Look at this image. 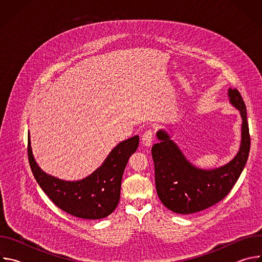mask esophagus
<instances>
[{"label":"esophagus","mask_w":262,"mask_h":262,"mask_svg":"<svg viewBox=\"0 0 262 262\" xmlns=\"http://www.w3.org/2000/svg\"><path fill=\"white\" fill-rule=\"evenodd\" d=\"M154 140V132L151 129L146 130L142 136V144L144 147H150Z\"/></svg>","instance_id":"1"}]
</instances>
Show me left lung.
Listing matches in <instances>:
<instances>
[{
	"label": "left lung",
	"mask_w": 262,
	"mask_h": 262,
	"mask_svg": "<svg viewBox=\"0 0 262 262\" xmlns=\"http://www.w3.org/2000/svg\"><path fill=\"white\" fill-rule=\"evenodd\" d=\"M228 96L243 119L239 150L228 164L211 170L197 168L186 160L166 130L157 133L160 142L151 149L157 193L162 203L176 213L198 212L220 202L231 191L246 166L251 145L246 104L237 89L230 88Z\"/></svg>",
	"instance_id": "8db88e82"
}]
</instances>
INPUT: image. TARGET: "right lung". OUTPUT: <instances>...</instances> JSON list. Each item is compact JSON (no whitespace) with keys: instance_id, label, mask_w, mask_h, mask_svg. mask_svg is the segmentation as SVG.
Returning a JSON list of instances; mask_svg holds the SVG:
<instances>
[{"instance_id":"right-lung-1","label":"right lung","mask_w":262,"mask_h":262,"mask_svg":"<svg viewBox=\"0 0 262 262\" xmlns=\"http://www.w3.org/2000/svg\"><path fill=\"white\" fill-rule=\"evenodd\" d=\"M138 146L139 136L120 142L98 169L78 181L62 180L42 171L33 157L30 134L28 157L36 181L60 209L77 217L98 220L107 216L117 207L122 175Z\"/></svg>"}]
</instances>
